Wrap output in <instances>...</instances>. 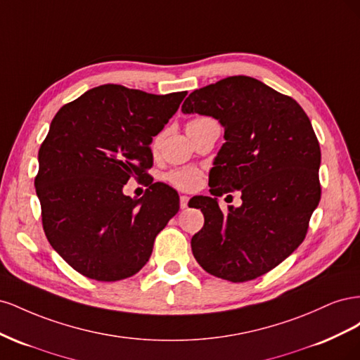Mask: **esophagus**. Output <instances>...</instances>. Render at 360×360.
<instances>
[{"label": "esophagus", "instance_id": "esophagus-1", "mask_svg": "<svg viewBox=\"0 0 360 360\" xmlns=\"http://www.w3.org/2000/svg\"><path fill=\"white\" fill-rule=\"evenodd\" d=\"M188 202H189L188 195H181V197H180V209H186Z\"/></svg>", "mask_w": 360, "mask_h": 360}]
</instances>
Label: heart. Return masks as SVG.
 <instances>
[{"label": "heart", "instance_id": "obj_1", "mask_svg": "<svg viewBox=\"0 0 360 360\" xmlns=\"http://www.w3.org/2000/svg\"><path fill=\"white\" fill-rule=\"evenodd\" d=\"M209 118H195L192 122L188 123V126H195V124H200L202 122H207ZM160 144V136H158L153 143V147L156 148ZM200 177H201V172L197 168H177V169H172L169 171L165 180L172 184V186H176L177 189L181 191H192L198 186L200 183Z\"/></svg>", "mask_w": 360, "mask_h": 360}]
</instances>
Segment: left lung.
Listing matches in <instances>:
<instances>
[{"label": "left lung", "mask_w": 360, "mask_h": 360, "mask_svg": "<svg viewBox=\"0 0 360 360\" xmlns=\"http://www.w3.org/2000/svg\"><path fill=\"white\" fill-rule=\"evenodd\" d=\"M181 111L225 129L210 171L214 197L193 198L204 214L191 240L195 259L231 282L267 274L303 242L320 202L321 151L308 115L290 96L242 75L195 90ZM233 190L244 202L222 214L215 197Z\"/></svg>", "instance_id": "left-lung-1"}]
</instances>
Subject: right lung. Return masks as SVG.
<instances>
[{"label":"right lung","instance_id":"add662e5","mask_svg":"<svg viewBox=\"0 0 360 360\" xmlns=\"http://www.w3.org/2000/svg\"><path fill=\"white\" fill-rule=\"evenodd\" d=\"M186 94L105 84L53 117L34 186L46 238L81 275L103 282L134 276L179 212V195L167 184H151L139 200L123 188L129 179L148 176L151 141Z\"/></svg>","mask_w":360,"mask_h":360}]
</instances>
